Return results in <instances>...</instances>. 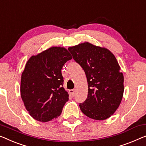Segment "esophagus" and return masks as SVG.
<instances>
[{"label":"esophagus","instance_id":"obj_1","mask_svg":"<svg viewBox=\"0 0 146 146\" xmlns=\"http://www.w3.org/2000/svg\"><path fill=\"white\" fill-rule=\"evenodd\" d=\"M69 94H70L71 96H73L74 94H75V90H74V89H71V90H69Z\"/></svg>","mask_w":146,"mask_h":146}]
</instances>
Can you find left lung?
<instances>
[{"instance_id":"1","label":"left lung","mask_w":146,"mask_h":146,"mask_svg":"<svg viewBox=\"0 0 146 146\" xmlns=\"http://www.w3.org/2000/svg\"><path fill=\"white\" fill-rule=\"evenodd\" d=\"M68 50L84 70L88 82V96L79 104L80 110L95 120L109 118L119 108L124 92L123 75L115 56L89 42Z\"/></svg>"}]
</instances>
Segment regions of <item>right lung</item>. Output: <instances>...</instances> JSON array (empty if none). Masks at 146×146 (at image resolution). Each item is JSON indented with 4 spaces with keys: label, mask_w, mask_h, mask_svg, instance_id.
Wrapping results in <instances>:
<instances>
[{
    "label": "right lung",
    "mask_w": 146,
    "mask_h": 146,
    "mask_svg": "<svg viewBox=\"0 0 146 146\" xmlns=\"http://www.w3.org/2000/svg\"><path fill=\"white\" fill-rule=\"evenodd\" d=\"M72 57L66 48L52 47L27 61L21 75V96L31 116L48 122L61 114L69 95L62 69Z\"/></svg>",
    "instance_id": "1"
}]
</instances>
